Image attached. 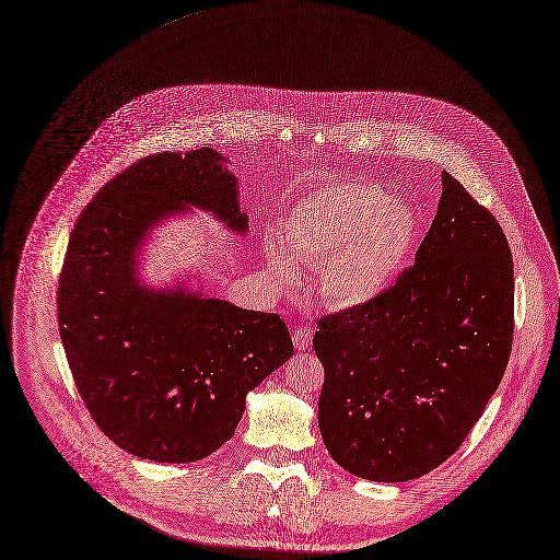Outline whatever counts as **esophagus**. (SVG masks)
Listing matches in <instances>:
<instances>
[{"instance_id":"obj_1","label":"esophagus","mask_w":560,"mask_h":560,"mask_svg":"<svg viewBox=\"0 0 560 560\" xmlns=\"http://www.w3.org/2000/svg\"><path fill=\"white\" fill-rule=\"evenodd\" d=\"M313 343V330L306 326H300L293 330V346L295 350H306Z\"/></svg>"}]
</instances>
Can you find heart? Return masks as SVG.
I'll return each mask as SVG.
<instances>
[{
	"instance_id": "obj_1",
	"label": "heart",
	"mask_w": 560,
	"mask_h": 560,
	"mask_svg": "<svg viewBox=\"0 0 560 560\" xmlns=\"http://www.w3.org/2000/svg\"><path fill=\"white\" fill-rule=\"evenodd\" d=\"M415 210L382 188L339 183L317 188L284 217L280 242L265 243L269 269L295 278V258L317 262V289L335 308H357L380 298L404 271L415 247Z\"/></svg>"
}]
</instances>
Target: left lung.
Segmentation results:
<instances>
[{
    "instance_id": "obj_1",
    "label": "left lung",
    "mask_w": 560,
    "mask_h": 560,
    "mask_svg": "<svg viewBox=\"0 0 560 560\" xmlns=\"http://www.w3.org/2000/svg\"><path fill=\"white\" fill-rule=\"evenodd\" d=\"M415 265L365 306L319 319V430L375 482L447 460L482 417L513 346V258L498 219L447 172Z\"/></svg>"
}]
</instances>
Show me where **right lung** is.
Returning a JSON list of instances; mask_svg holds the SVG:
<instances>
[{"mask_svg": "<svg viewBox=\"0 0 560 560\" xmlns=\"http://www.w3.org/2000/svg\"><path fill=\"white\" fill-rule=\"evenodd\" d=\"M212 148L163 152L113 178L78 217L58 282V328L100 430L156 463H195L232 439L245 397L293 357L273 313L139 280L141 243L185 208L245 234L236 176Z\"/></svg>", "mask_w": 560, "mask_h": 560, "instance_id": "obj_1", "label": "right lung"}]
</instances>
